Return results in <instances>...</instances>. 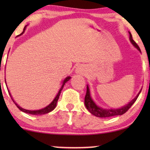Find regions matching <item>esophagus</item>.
<instances>
[{
	"mask_svg": "<svg viewBox=\"0 0 150 150\" xmlns=\"http://www.w3.org/2000/svg\"><path fill=\"white\" fill-rule=\"evenodd\" d=\"M86 71V67L84 65H78L76 68V74H83Z\"/></svg>",
	"mask_w": 150,
	"mask_h": 150,
	"instance_id": "1",
	"label": "esophagus"
}]
</instances>
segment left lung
Masks as SVG:
<instances>
[{
    "instance_id": "1",
    "label": "left lung",
    "mask_w": 150,
    "mask_h": 150,
    "mask_svg": "<svg viewBox=\"0 0 150 150\" xmlns=\"http://www.w3.org/2000/svg\"><path fill=\"white\" fill-rule=\"evenodd\" d=\"M129 34H130L129 39H130V42L132 43L133 46L141 52V50L140 48H139V46L137 44V43L133 40L132 34H131L130 32H129ZM141 91V89L134 99L131 100L128 104L122 106V107L118 108H103L98 106L97 104L94 102L93 99H92L91 97V95H90L89 86L87 85V93H86V96L85 97V105L86 106V108H87V109L89 110L92 115L98 117H109L112 116L122 115L124 114L126 111H128L129 108H130L131 106H132V104L134 103L135 101H136L137 99V98L139 97Z\"/></svg>"
}]
</instances>
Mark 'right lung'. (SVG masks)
<instances>
[{
    "mask_svg": "<svg viewBox=\"0 0 150 150\" xmlns=\"http://www.w3.org/2000/svg\"><path fill=\"white\" fill-rule=\"evenodd\" d=\"M26 26H27V25H26V26H25V27L24 28V30H23V32H22V33L20 34V35H18V36L21 35H22V34L24 33V30H25ZM70 79H71V77H70V76H67V77L65 78V79H64V81H63L62 86H61V89H59V92H58V93H57V95L56 96V97H55V98H54V100H52V102H51V103H50V104H48V106H46V107L43 108H42V109H40V110H26V109H24V108H22V107H20V106L19 105H18V104L17 103H16V102L15 101H14L13 99V98H12V96H11V93H10L9 91V90H8V89H7V90H8V92H9V93L10 96H11V98L12 100H13L14 103H15V104L16 105V106H17V107H18V108H19V109H20V110H21V111L24 112H26V113L31 114V115H44V114L48 113V112H51V111H52V110H53L54 109L55 107H56V106H57V101H58V100H59V96H60V94H61V90L63 89V87H64L65 84ZM5 83H6V79H5ZM6 86H7V84H6Z\"/></svg>",
    "mask_w": 150,
    "mask_h": 150,
    "instance_id": "1",
    "label": "right lung"
}]
</instances>
